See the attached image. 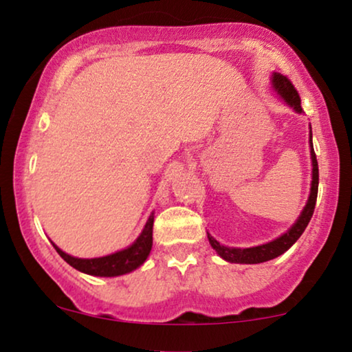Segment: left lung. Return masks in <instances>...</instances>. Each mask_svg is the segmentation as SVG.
Instances as JSON below:
<instances>
[{"mask_svg": "<svg viewBox=\"0 0 352 352\" xmlns=\"http://www.w3.org/2000/svg\"><path fill=\"white\" fill-rule=\"evenodd\" d=\"M272 83H274V88L278 91V95L282 96L294 111L302 112L301 98H299V93L296 91V88H294L293 83L289 82L288 77H285V75H280V74H274V77H272ZM311 157H312L311 196H309L306 208H304L302 214L299 215L296 223H294L287 233H283L282 236L277 238V240L267 243V245H261L254 248H243V250L241 248H227L220 245L217 240H214L212 236L208 235L210 246L219 252L220 257H223V259L228 262H236V264H259V262L275 259V257L283 254L285 251H288L289 248L296 243L298 238L302 235L304 230H306L307 223L311 222V217L314 214V209H316V201H317L318 164H317V157L312 146V132H311Z\"/></svg>", "mask_w": 352, "mask_h": 352, "instance_id": "8db88e82", "label": "left lung"}]
</instances>
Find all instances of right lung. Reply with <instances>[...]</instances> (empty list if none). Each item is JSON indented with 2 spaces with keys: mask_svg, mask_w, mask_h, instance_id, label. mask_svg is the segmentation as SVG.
Listing matches in <instances>:
<instances>
[{
  "mask_svg": "<svg viewBox=\"0 0 352 352\" xmlns=\"http://www.w3.org/2000/svg\"><path fill=\"white\" fill-rule=\"evenodd\" d=\"M153 222L154 215H149L146 225H144L142 235L138 236V240L133 243L132 246H129L127 250H122L114 254L104 256V257H95V259H78V257H72L65 254L64 251H60L58 246L54 245V250L58 251V254L67 262L69 265H72L74 269L83 272V274L95 275V277H116V275H124L129 274L143 264L146 261V257L151 251L153 246Z\"/></svg>",
  "mask_w": 352,
  "mask_h": 352,
  "instance_id": "add662e5",
  "label": "right lung"
}]
</instances>
